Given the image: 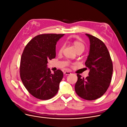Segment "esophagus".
I'll return each mask as SVG.
<instances>
[{"label":"esophagus","mask_w":127,"mask_h":127,"mask_svg":"<svg viewBox=\"0 0 127 127\" xmlns=\"http://www.w3.org/2000/svg\"><path fill=\"white\" fill-rule=\"evenodd\" d=\"M64 74H65V75H70L71 73H70L69 72H68V71H65L64 72Z\"/></svg>","instance_id":"34e87169"}]
</instances>
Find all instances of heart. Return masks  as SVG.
Returning <instances> with one entry per match:
<instances>
[{"label": "heart", "instance_id": "1", "mask_svg": "<svg viewBox=\"0 0 127 127\" xmlns=\"http://www.w3.org/2000/svg\"><path fill=\"white\" fill-rule=\"evenodd\" d=\"M69 42L70 43H71L73 46H74V48L75 50L76 51L77 50H82L83 51L85 49V44L83 42L80 40H74L73 38H70L69 39ZM64 48L63 45H61L60 48L59 49L58 52L59 54H61Z\"/></svg>", "mask_w": 127, "mask_h": 127}]
</instances>
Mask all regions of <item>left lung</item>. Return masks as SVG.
<instances>
[{
	"instance_id": "8db88e82",
	"label": "left lung",
	"mask_w": 127,
	"mask_h": 127,
	"mask_svg": "<svg viewBox=\"0 0 127 127\" xmlns=\"http://www.w3.org/2000/svg\"><path fill=\"white\" fill-rule=\"evenodd\" d=\"M90 42L89 55L85 63L90 69L86 78L77 74L75 86L77 94L83 99L93 100L104 94L111 80L113 66L106 46L96 37L86 34Z\"/></svg>"
}]
</instances>
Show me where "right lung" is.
<instances>
[{
	"label": "right lung",
	"instance_id": "add662e5",
	"mask_svg": "<svg viewBox=\"0 0 127 127\" xmlns=\"http://www.w3.org/2000/svg\"><path fill=\"white\" fill-rule=\"evenodd\" d=\"M64 34H43L33 37L26 46L20 61V74L27 91L33 96L48 100L57 94L63 73L52 74L48 61L56 56V44Z\"/></svg>",
	"mask_w": 127,
	"mask_h": 127
}]
</instances>
